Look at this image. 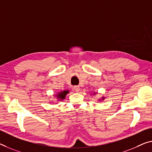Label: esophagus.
<instances>
[{
  "label": "esophagus",
  "instance_id": "esophagus-1",
  "mask_svg": "<svg viewBox=\"0 0 152 152\" xmlns=\"http://www.w3.org/2000/svg\"><path fill=\"white\" fill-rule=\"evenodd\" d=\"M73 88H74V90L75 91V92H79V90H80V87L78 86H75Z\"/></svg>",
  "mask_w": 152,
  "mask_h": 152
}]
</instances>
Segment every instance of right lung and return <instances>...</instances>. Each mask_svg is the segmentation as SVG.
I'll return each instance as SVG.
<instances>
[{"label": "right lung", "instance_id": "obj_1", "mask_svg": "<svg viewBox=\"0 0 152 152\" xmlns=\"http://www.w3.org/2000/svg\"><path fill=\"white\" fill-rule=\"evenodd\" d=\"M67 93H69V91H62V92H60L59 94H58V98L60 99H64L65 98V96H66Z\"/></svg>", "mask_w": 152, "mask_h": 152}]
</instances>
